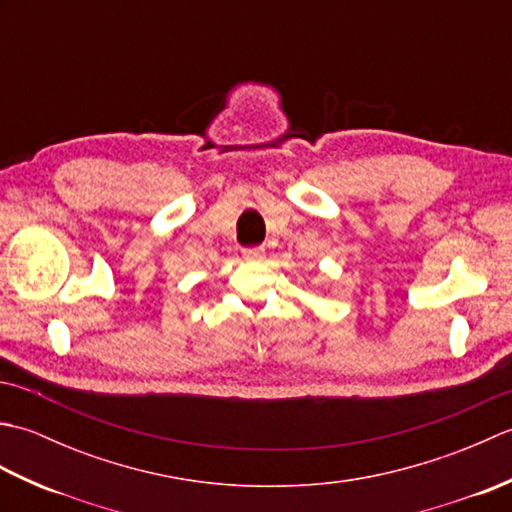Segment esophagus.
<instances>
[{
  "label": "esophagus",
  "mask_w": 512,
  "mask_h": 512,
  "mask_svg": "<svg viewBox=\"0 0 512 512\" xmlns=\"http://www.w3.org/2000/svg\"><path fill=\"white\" fill-rule=\"evenodd\" d=\"M262 246H246L244 250H242V255L246 257V259H257V257H262Z\"/></svg>",
  "instance_id": "1"
}]
</instances>
